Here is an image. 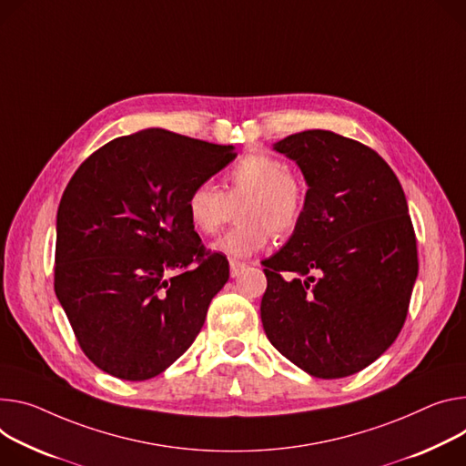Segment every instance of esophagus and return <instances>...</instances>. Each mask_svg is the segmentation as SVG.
Instances as JSON below:
<instances>
[{
    "instance_id": "1",
    "label": "esophagus",
    "mask_w": 466,
    "mask_h": 466,
    "mask_svg": "<svg viewBox=\"0 0 466 466\" xmlns=\"http://www.w3.org/2000/svg\"><path fill=\"white\" fill-rule=\"evenodd\" d=\"M247 268L245 262H239V260H230V275L232 277H239V273Z\"/></svg>"
}]
</instances>
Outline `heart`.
<instances>
[{
  "label": "heart",
  "instance_id": "obj_1",
  "mask_svg": "<svg viewBox=\"0 0 466 466\" xmlns=\"http://www.w3.org/2000/svg\"><path fill=\"white\" fill-rule=\"evenodd\" d=\"M241 198V223L214 243L218 252L232 260L257 255L268 247L273 232L288 236L298 228L307 208V186L279 157L250 152L225 173V193L209 182L189 191L187 219L198 234L214 236L228 221L230 204Z\"/></svg>",
  "mask_w": 466,
  "mask_h": 466
}]
</instances>
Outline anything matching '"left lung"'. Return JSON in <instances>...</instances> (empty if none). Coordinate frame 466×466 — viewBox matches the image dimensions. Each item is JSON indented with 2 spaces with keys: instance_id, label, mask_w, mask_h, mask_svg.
<instances>
[{
  "instance_id": "obj_1",
  "label": "left lung",
  "mask_w": 466,
  "mask_h": 466,
  "mask_svg": "<svg viewBox=\"0 0 466 466\" xmlns=\"http://www.w3.org/2000/svg\"><path fill=\"white\" fill-rule=\"evenodd\" d=\"M273 148L299 165L309 189L301 223L262 262L264 330L307 373L353 375L392 346L409 312L418 252L405 193L375 150L334 132Z\"/></svg>"
}]
</instances>
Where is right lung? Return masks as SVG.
Listing matches in <instances>:
<instances>
[{
	"label": "right lung",
	"mask_w": 466,
	"mask_h": 466,
	"mask_svg": "<svg viewBox=\"0 0 466 466\" xmlns=\"http://www.w3.org/2000/svg\"><path fill=\"white\" fill-rule=\"evenodd\" d=\"M236 157L150 128L83 161L57 209V299L81 351L102 371L147 380L180 359L228 280L186 211L189 191Z\"/></svg>",
	"instance_id": "add662e5"
}]
</instances>
